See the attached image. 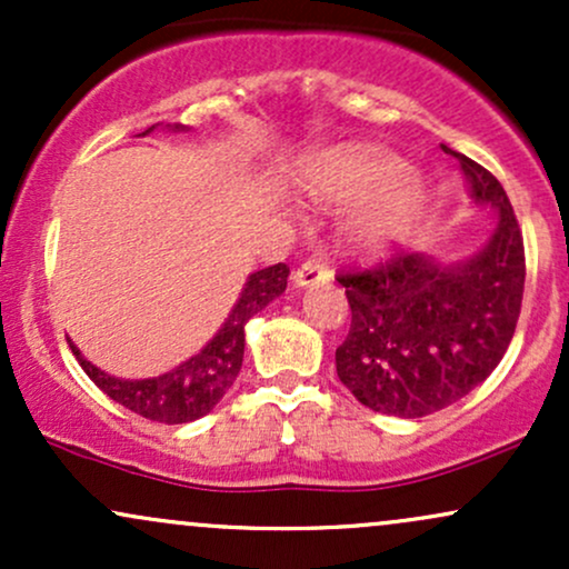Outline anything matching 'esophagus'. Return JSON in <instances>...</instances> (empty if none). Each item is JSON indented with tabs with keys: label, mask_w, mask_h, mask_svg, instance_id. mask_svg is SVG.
Listing matches in <instances>:
<instances>
[{
	"label": "esophagus",
	"mask_w": 569,
	"mask_h": 569,
	"mask_svg": "<svg viewBox=\"0 0 569 569\" xmlns=\"http://www.w3.org/2000/svg\"><path fill=\"white\" fill-rule=\"evenodd\" d=\"M291 280H293V286H299V289H307V286L329 283L331 270L323 262H318V259H310V262H305L302 267H297V270H293Z\"/></svg>",
	"instance_id": "34e87169"
}]
</instances>
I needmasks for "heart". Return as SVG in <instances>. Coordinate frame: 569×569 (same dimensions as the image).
<instances>
[{
    "mask_svg": "<svg viewBox=\"0 0 569 569\" xmlns=\"http://www.w3.org/2000/svg\"><path fill=\"white\" fill-rule=\"evenodd\" d=\"M302 184L321 206H348L339 232L345 246L361 253L398 243L426 206V181L407 171L398 154L371 143L318 154Z\"/></svg>",
    "mask_w": 569,
    "mask_h": 569,
    "instance_id": "b5f03b06",
    "label": "heart"
}]
</instances>
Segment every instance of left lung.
<instances>
[{"mask_svg": "<svg viewBox=\"0 0 569 569\" xmlns=\"http://www.w3.org/2000/svg\"><path fill=\"white\" fill-rule=\"evenodd\" d=\"M441 149L460 162L473 202L495 208L487 243L455 264L396 253L337 278L352 312L337 375L382 415L426 417L460 401L492 375L519 321L525 240L506 189L479 162Z\"/></svg>", "mask_w": 569, "mask_h": 569, "instance_id": "obj_1", "label": "left lung"}]
</instances>
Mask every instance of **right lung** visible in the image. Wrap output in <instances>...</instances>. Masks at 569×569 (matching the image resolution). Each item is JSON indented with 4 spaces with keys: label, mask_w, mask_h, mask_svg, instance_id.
Wrapping results in <instances>:
<instances>
[{
    "label": "right lung",
    "mask_w": 569,
    "mask_h": 569,
    "mask_svg": "<svg viewBox=\"0 0 569 569\" xmlns=\"http://www.w3.org/2000/svg\"><path fill=\"white\" fill-rule=\"evenodd\" d=\"M158 126L147 128L141 136L152 133ZM166 130L179 133V130H187V126H166ZM286 278H289V267L286 264H272L251 272L243 291H240V299L234 302L232 312L221 323L211 342L198 356H192L189 361L179 363V367L160 377L122 380V377H112L93 367L71 339L69 348L80 361L84 375L126 409L147 417V420L166 422V426L192 422L208 415L221 401V396L232 388L234 377L243 367L246 323L286 291Z\"/></svg>",
    "instance_id": "right-lung-1"
}]
</instances>
